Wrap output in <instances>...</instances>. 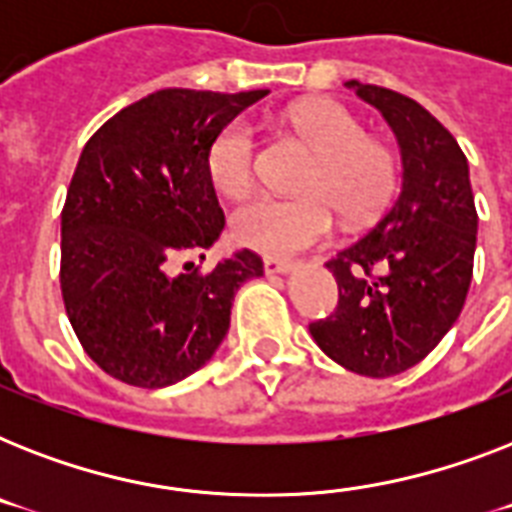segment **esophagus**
<instances>
[{"mask_svg": "<svg viewBox=\"0 0 512 512\" xmlns=\"http://www.w3.org/2000/svg\"><path fill=\"white\" fill-rule=\"evenodd\" d=\"M263 268L265 273H289L295 268V263H289V260H276V257H265Z\"/></svg>", "mask_w": 512, "mask_h": 512, "instance_id": "34e87169", "label": "esophagus"}]
</instances>
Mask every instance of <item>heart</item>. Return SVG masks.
Returning <instances> with one entry per match:
<instances>
[{
  "instance_id": "1",
  "label": "heart",
  "mask_w": 512,
  "mask_h": 512,
  "mask_svg": "<svg viewBox=\"0 0 512 512\" xmlns=\"http://www.w3.org/2000/svg\"><path fill=\"white\" fill-rule=\"evenodd\" d=\"M289 124L316 151L303 199L255 196L233 212V236L265 257H289L327 241L335 209L358 223L377 215L396 191L398 164L385 143L366 138L364 124L335 100H308L289 111ZM212 183L225 196H244L255 185L257 143L244 119L220 130L207 154Z\"/></svg>"
}]
</instances>
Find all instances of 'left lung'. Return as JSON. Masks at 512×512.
I'll use <instances>...</instances> for the list:
<instances>
[{
    "mask_svg": "<svg viewBox=\"0 0 512 512\" xmlns=\"http://www.w3.org/2000/svg\"><path fill=\"white\" fill-rule=\"evenodd\" d=\"M345 84L390 124L404 180L369 233L327 260L337 308L308 329L350 372L390 377L420 364L460 316L473 279L476 201L468 159L436 116L401 92Z\"/></svg>",
    "mask_w": 512,
    "mask_h": 512,
    "instance_id": "obj_1",
    "label": "left lung"
}]
</instances>
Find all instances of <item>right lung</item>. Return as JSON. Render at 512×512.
Wrapping results in <instances>:
<instances>
[{"label": "right lung", "instance_id": "right-lung-1", "mask_svg": "<svg viewBox=\"0 0 512 512\" xmlns=\"http://www.w3.org/2000/svg\"><path fill=\"white\" fill-rule=\"evenodd\" d=\"M268 90H159L84 146L60 212V292L87 356L135 388H167L207 364L263 260L241 249L199 273L225 215L207 170L212 140Z\"/></svg>", "mask_w": 512, "mask_h": 512}]
</instances>
